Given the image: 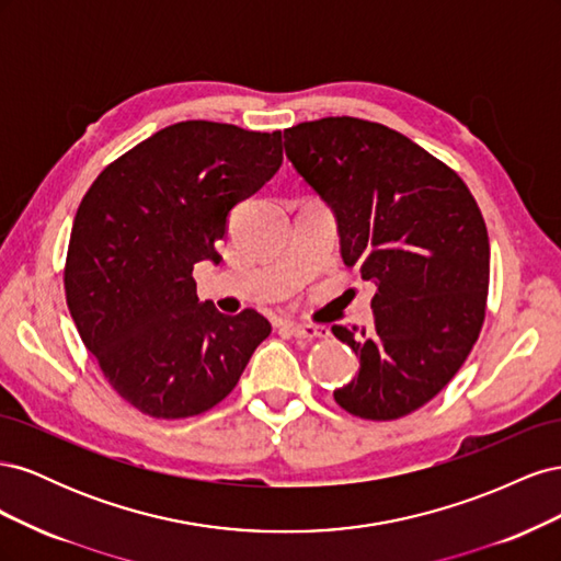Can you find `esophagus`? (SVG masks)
<instances>
[{
  "label": "esophagus",
  "mask_w": 561,
  "mask_h": 561,
  "mask_svg": "<svg viewBox=\"0 0 561 561\" xmlns=\"http://www.w3.org/2000/svg\"><path fill=\"white\" fill-rule=\"evenodd\" d=\"M285 328L290 330V334L297 336V339H322V336L330 334L328 328H320V325H301V322H285Z\"/></svg>",
  "instance_id": "34e87169"
}]
</instances>
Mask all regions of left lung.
<instances>
[{
    "label": "left lung",
    "mask_w": 561,
    "mask_h": 561,
    "mask_svg": "<svg viewBox=\"0 0 561 561\" xmlns=\"http://www.w3.org/2000/svg\"><path fill=\"white\" fill-rule=\"evenodd\" d=\"M285 154L334 213L346 266L375 287V325H334L360 360L334 400L371 421L433 400L478 342L489 236L463 180L402 133L353 116L287 128Z\"/></svg>",
    "instance_id": "obj_1"
}]
</instances>
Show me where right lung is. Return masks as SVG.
Masks as SVG:
<instances>
[{
    "mask_svg": "<svg viewBox=\"0 0 561 561\" xmlns=\"http://www.w3.org/2000/svg\"><path fill=\"white\" fill-rule=\"evenodd\" d=\"M283 163L280 130L180 122L107 165L77 210L65 295L110 386L157 419L208 412L271 332L254 309L198 301L194 264H219L229 213Z\"/></svg>",
    "mask_w": 561,
    "mask_h": 561,
    "instance_id": "add662e5",
    "label": "right lung"
}]
</instances>
